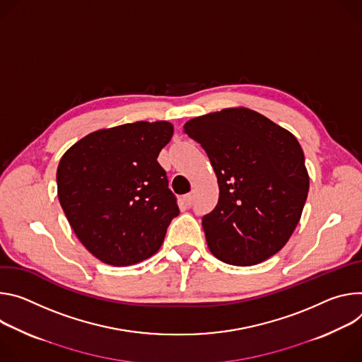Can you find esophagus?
I'll return each mask as SVG.
<instances>
[{
    "label": "esophagus",
    "instance_id": "34e87169",
    "mask_svg": "<svg viewBox=\"0 0 362 362\" xmlns=\"http://www.w3.org/2000/svg\"><path fill=\"white\" fill-rule=\"evenodd\" d=\"M181 206H184L185 209L187 207H191V204H192V202H194V197H192V194H185V195H182L181 197Z\"/></svg>",
    "mask_w": 362,
    "mask_h": 362
}]
</instances>
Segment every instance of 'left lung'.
<instances>
[{"label":"left lung","instance_id":"left-lung-1","mask_svg":"<svg viewBox=\"0 0 362 362\" xmlns=\"http://www.w3.org/2000/svg\"><path fill=\"white\" fill-rule=\"evenodd\" d=\"M184 132L207 152L220 188L216 209L203 217L210 252L234 266L276 255L296 228L309 191L298 139L246 107L194 117Z\"/></svg>","mask_w":362,"mask_h":362}]
</instances>
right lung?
<instances>
[{"instance_id": "1", "label": "right lung", "mask_w": 362, "mask_h": 362, "mask_svg": "<svg viewBox=\"0 0 362 362\" xmlns=\"http://www.w3.org/2000/svg\"><path fill=\"white\" fill-rule=\"evenodd\" d=\"M165 120L100 129L76 142L57 168L60 206L96 259L131 266L158 252L180 214L156 160L173 138Z\"/></svg>"}]
</instances>
